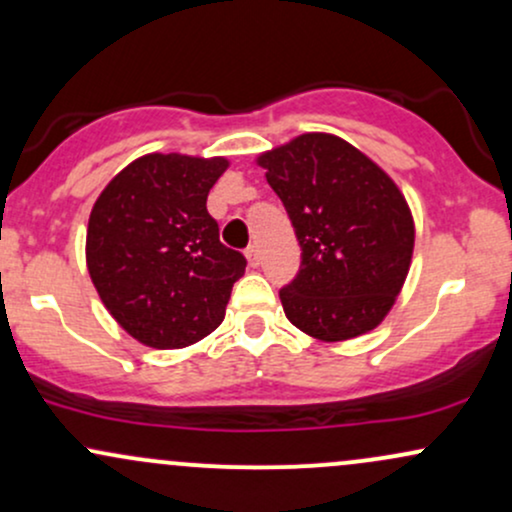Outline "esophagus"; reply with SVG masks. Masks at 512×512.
Here are the masks:
<instances>
[{"mask_svg":"<svg viewBox=\"0 0 512 512\" xmlns=\"http://www.w3.org/2000/svg\"><path fill=\"white\" fill-rule=\"evenodd\" d=\"M245 257H248V264H250L252 269H257V267H260L262 257H260V248H257V245H250V248L245 250Z\"/></svg>","mask_w":512,"mask_h":512,"instance_id":"34e87169","label":"esophagus"}]
</instances>
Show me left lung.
<instances>
[{
    "instance_id": "1",
    "label": "left lung",
    "mask_w": 512,
    "mask_h": 512,
    "mask_svg": "<svg viewBox=\"0 0 512 512\" xmlns=\"http://www.w3.org/2000/svg\"><path fill=\"white\" fill-rule=\"evenodd\" d=\"M301 245V272L279 291L284 313L320 342L380 325L414 252V216L395 180L337 134L305 132L257 156Z\"/></svg>"
}]
</instances>
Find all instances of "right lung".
I'll use <instances>...</instances> for the list:
<instances>
[{
	"label": "right lung",
	"instance_id": "add662e5",
	"mask_svg": "<svg viewBox=\"0 0 512 512\" xmlns=\"http://www.w3.org/2000/svg\"><path fill=\"white\" fill-rule=\"evenodd\" d=\"M228 158L146 154L105 185L88 216L86 267L117 325L182 349L223 322L245 257L219 240L207 197Z\"/></svg>",
	"mask_w": 512,
	"mask_h": 512
}]
</instances>
